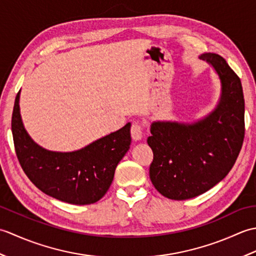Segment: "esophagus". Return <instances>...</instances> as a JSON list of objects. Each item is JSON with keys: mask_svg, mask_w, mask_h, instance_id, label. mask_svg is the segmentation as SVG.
<instances>
[{"mask_svg": "<svg viewBox=\"0 0 256 256\" xmlns=\"http://www.w3.org/2000/svg\"><path fill=\"white\" fill-rule=\"evenodd\" d=\"M131 135L134 140H140L143 138V128L138 121H135L131 128Z\"/></svg>", "mask_w": 256, "mask_h": 256, "instance_id": "1", "label": "esophagus"}]
</instances>
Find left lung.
Listing matches in <instances>:
<instances>
[{
	"label": "left lung",
	"instance_id": "1",
	"mask_svg": "<svg viewBox=\"0 0 256 256\" xmlns=\"http://www.w3.org/2000/svg\"><path fill=\"white\" fill-rule=\"evenodd\" d=\"M214 68L221 86L216 108L194 122L154 121L148 138L154 154L150 178L157 192L186 200L208 192L234 165L244 140V96L241 80L224 58L199 56Z\"/></svg>",
	"mask_w": 256,
	"mask_h": 256
}]
</instances>
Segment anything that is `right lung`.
Segmentation results:
<instances>
[{
	"instance_id": "add662e5",
	"label": "right lung",
	"mask_w": 256,
	"mask_h": 256,
	"mask_svg": "<svg viewBox=\"0 0 256 256\" xmlns=\"http://www.w3.org/2000/svg\"><path fill=\"white\" fill-rule=\"evenodd\" d=\"M16 96L12 133L20 164L42 192L72 204L99 201L110 188L114 172L131 145V123L74 152L50 150L35 143L24 128Z\"/></svg>"
}]
</instances>
